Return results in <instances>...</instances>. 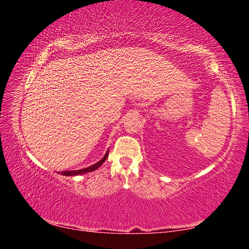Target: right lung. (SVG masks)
Instances as JSON below:
<instances>
[{"mask_svg":"<svg viewBox=\"0 0 249 249\" xmlns=\"http://www.w3.org/2000/svg\"><path fill=\"white\" fill-rule=\"evenodd\" d=\"M107 156H108V151H107V154H105L104 157L100 160L99 162L94 163V165H92L88 168H84V169H80V170H70V171H61L60 174L62 176H78V175H83V174H87V172H91V171H94L98 169V168L102 165V163L105 161V160L107 159Z\"/></svg>","mask_w":249,"mask_h":249,"instance_id":"1","label":"right lung"}]
</instances>
